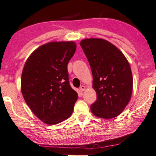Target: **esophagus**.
I'll return each mask as SVG.
<instances>
[{"mask_svg": "<svg viewBox=\"0 0 156 156\" xmlns=\"http://www.w3.org/2000/svg\"><path fill=\"white\" fill-rule=\"evenodd\" d=\"M86 90V87L84 86V85H82L80 87V90L81 91V92H84V91H85Z\"/></svg>", "mask_w": 156, "mask_h": 156, "instance_id": "1", "label": "esophagus"}]
</instances>
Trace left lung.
<instances>
[{
    "label": "left lung",
    "instance_id": "obj_1",
    "mask_svg": "<svg viewBox=\"0 0 156 156\" xmlns=\"http://www.w3.org/2000/svg\"><path fill=\"white\" fill-rule=\"evenodd\" d=\"M80 46L90 63L92 87L97 93L91 111L100 118L118 116L130 102L133 92V74L128 61L118 47L103 38H85Z\"/></svg>",
    "mask_w": 156,
    "mask_h": 156
}]
</instances>
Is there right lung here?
<instances>
[{
    "instance_id": "add662e5",
    "label": "right lung",
    "mask_w": 156,
    "mask_h": 156,
    "mask_svg": "<svg viewBox=\"0 0 156 156\" xmlns=\"http://www.w3.org/2000/svg\"><path fill=\"white\" fill-rule=\"evenodd\" d=\"M74 41H52L32 52L21 74L22 94L34 115L56 125L72 115L78 94L69 83L67 64L75 53Z\"/></svg>"
}]
</instances>
